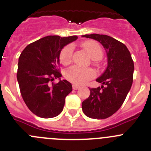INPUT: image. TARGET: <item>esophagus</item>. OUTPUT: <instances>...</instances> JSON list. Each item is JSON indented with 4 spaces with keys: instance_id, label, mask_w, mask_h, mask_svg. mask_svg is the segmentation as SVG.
Listing matches in <instances>:
<instances>
[{
    "instance_id": "esophagus-1",
    "label": "esophagus",
    "mask_w": 151,
    "mask_h": 151,
    "mask_svg": "<svg viewBox=\"0 0 151 151\" xmlns=\"http://www.w3.org/2000/svg\"><path fill=\"white\" fill-rule=\"evenodd\" d=\"M80 88V86H78V85H73V88L74 89V90H77V89H78Z\"/></svg>"
}]
</instances>
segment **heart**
Returning a JSON list of instances; mask_svg holds the SVG:
<instances>
[{
    "instance_id": "1",
    "label": "heart",
    "mask_w": 151,
    "mask_h": 151,
    "mask_svg": "<svg viewBox=\"0 0 151 151\" xmlns=\"http://www.w3.org/2000/svg\"><path fill=\"white\" fill-rule=\"evenodd\" d=\"M82 46L93 60H98L103 56V49L95 41H86ZM73 47L71 45L65 46L60 53V60L63 65H67L72 60ZM64 76L68 81L76 85H83L95 76V73L90 68H80L73 66L67 69L64 73Z\"/></svg>"
}]
</instances>
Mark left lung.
<instances>
[{
  "mask_svg": "<svg viewBox=\"0 0 151 151\" xmlns=\"http://www.w3.org/2000/svg\"><path fill=\"white\" fill-rule=\"evenodd\" d=\"M99 41L107 56V67L96 79L101 87L90 88V96L82 102V111L89 118L111 116L121 107L133 82L134 62L127 47L106 35H85Z\"/></svg>",
  "mask_w": 151,
  "mask_h": 151,
  "instance_id": "1",
  "label": "left lung"
}]
</instances>
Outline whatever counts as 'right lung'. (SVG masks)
Listing matches in <instances>:
<instances>
[{
  "instance_id": "obj_1",
  "label": "right lung",
  "mask_w": 151,
  "mask_h": 151,
  "mask_svg": "<svg viewBox=\"0 0 151 151\" xmlns=\"http://www.w3.org/2000/svg\"><path fill=\"white\" fill-rule=\"evenodd\" d=\"M77 38L76 35L46 36L29 44L21 53L17 81L24 102L35 115L53 118L62 112L65 98L73 88L66 80L58 83L54 81L62 76L59 68L61 50Z\"/></svg>"
}]
</instances>
